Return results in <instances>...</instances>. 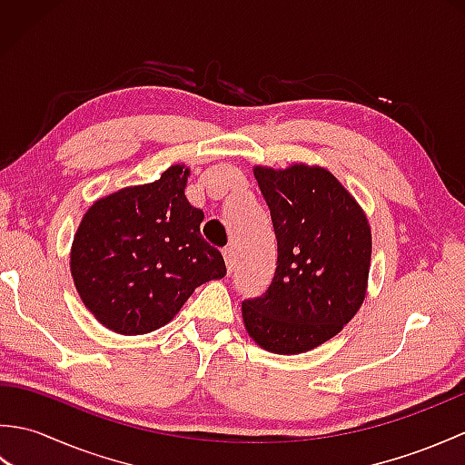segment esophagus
Returning <instances> with one entry per match:
<instances>
[{"label": "esophagus", "mask_w": 465, "mask_h": 465, "mask_svg": "<svg viewBox=\"0 0 465 465\" xmlns=\"http://www.w3.org/2000/svg\"><path fill=\"white\" fill-rule=\"evenodd\" d=\"M223 260H225L227 273H232L233 272V250L232 248H225L223 250Z\"/></svg>", "instance_id": "1"}]
</instances>
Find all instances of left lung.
I'll return each instance as SVG.
<instances>
[{
    "label": "left lung",
    "mask_w": 465,
    "mask_h": 465,
    "mask_svg": "<svg viewBox=\"0 0 465 465\" xmlns=\"http://www.w3.org/2000/svg\"><path fill=\"white\" fill-rule=\"evenodd\" d=\"M270 207L278 262L270 288L242 302L263 350L302 353L331 340L365 298L371 233L360 205L322 167H255Z\"/></svg>",
    "instance_id": "1"
}]
</instances>
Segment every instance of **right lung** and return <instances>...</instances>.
<instances>
[{
	"instance_id": "add662e5",
	"label": "right lung",
	"mask_w": 465,
	"mask_h": 465,
	"mask_svg": "<svg viewBox=\"0 0 465 465\" xmlns=\"http://www.w3.org/2000/svg\"><path fill=\"white\" fill-rule=\"evenodd\" d=\"M190 170L95 202L72 248V275L85 308L105 328L140 335L162 328L197 285L223 278L225 262L200 233L203 212L183 193Z\"/></svg>"
}]
</instances>
